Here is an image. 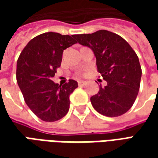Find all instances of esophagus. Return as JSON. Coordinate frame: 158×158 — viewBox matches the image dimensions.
Wrapping results in <instances>:
<instances>
[{"label":"esophagus","mask_w":158,"mask_h":158,"mask_svg":"<svg viewBox=\"0 0 158 158\" xmlns=\"http://www.w3.org/2000/svg\"><path fill=\"white\" fill-rule=\"evenodd\" d=\"M78 84H79V86H83L85 85L86 82L85 81H84V80H79V81H78Z\"/></svg>","instance_id":"esophagus-1"}]
</instances>
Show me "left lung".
Returning <instances> with one entry per match:
<instances>
[{"instance_id":"left-lung-1","label":"left lung","mask_w":158,"mask_h":158,"mask_svg":"<svg viewBox=\"0 0 158 158\" xmlns=\"http://www.w3.org/2000/svg\"><path fill=\"white\" fill-rule=\"evenodd\" d=\"M74 38L92 50L97 71L106 81L90 97L94 109L106 117L127 113L137 97L142 73L135 51L123 38L107 30L74 35Z\"/></svg>"}]
</instances>
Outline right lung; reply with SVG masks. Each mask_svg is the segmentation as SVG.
Here are the masks:
<instances>
[{"instance_id":"obj_1","label":"right lung","mask_w":158,"mask_h":158,"mask_svg":"<svg viewBox=\"0 0 158 158\" xmlns=\"http://www.w3.org/2000/svg\"><path fill=\"white\" fill-rule=\"evenodd\" d=\"M77 43L74 35L47 32L27 44L17 62V82L27 106L39 118L54 122L69 110V96L78 83L69 79L63 85L52 80L61 66L62 52Z\"/></svg>"}]
</instances>
